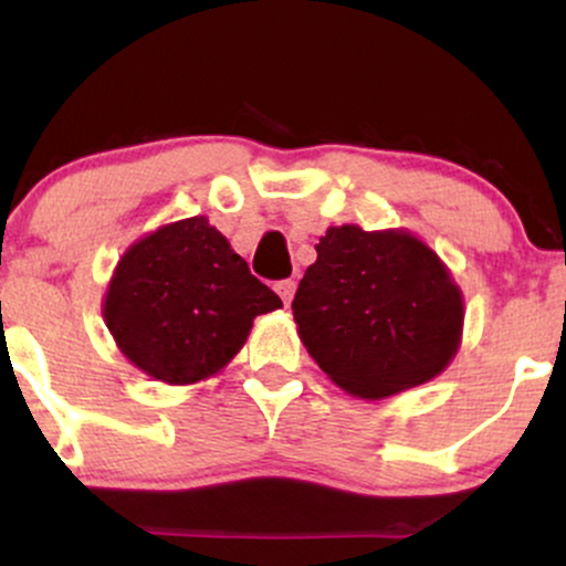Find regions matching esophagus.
<instances>
[{
    "mask_svg": "<svg viewBox=\"0 0 566 566\" xmlns=\"http://www.w3.org/2000/svg\"><path fill=\"white\" fill-rule=\"evenodd\" d=\"M295 287H297V284L292 282V279H284V282H276V292H279V297H282V301H284V305H290L292 295H295Z\"/></svg>",
    "mask_w": 566,
    "mask_h": 566,
    "instance_id": "esophagus-1",
    "label": "esophagus"
}]
</instances>
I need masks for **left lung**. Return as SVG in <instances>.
<instances>
[{
	"mask_svg": "<svg viewBox=\"0 0 566 566\" xmlns=\"http://www.w3.org/2000/svg\"><path fill=\"white\" fill-rule=\"evenodd\" d=\"M311 359L359 399L423 386L463 337V292L437 252L407 229L329 226L292 301Z\"/></svg>",
	"mask_w": 566,
	"mask_h": 566,
	"instance_id": "8db88e82",
	"label": "left lung"
}]
</instances>
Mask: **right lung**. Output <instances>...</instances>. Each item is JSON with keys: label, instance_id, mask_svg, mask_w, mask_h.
Instances as JSON below:
<instances>
[{"label": "right lung", "instance_id": "obj_1", "mask_svg": "<svg viewBox=\"0 0 566 566\" xmlns=\"http://www.w3.org/2000/svg\"><path fill=\"white\" fill-rule=\"evenodd\" d=\"M282 308L205 216L159 226L116 263L103 322L135 367L167 386L218 375L255 316Z\"/></svg>", "mask_w": 566, "mask_h": 566}]
</instances>
